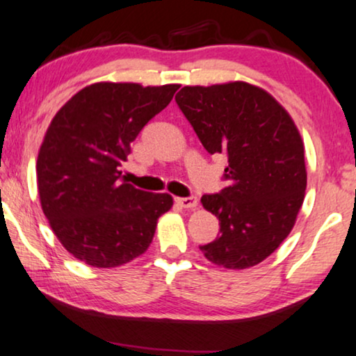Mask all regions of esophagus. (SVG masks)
Here are the masks:
<instances>
[{
    "mask_svg": "<svg viewBox=\"0 0 356 356\" xmlns=\"http://www.w3.org/2000/svg\"><path fill=\"white\" fill-rule=\"evenodd\" d=\"M177 202L184 209H193L197 206V197L196 196H188V197H177Z\"/></svg>",
    "mask_w": 356,
    "mask_h": 356,
    "instance_id": "esophagus-1",
    "label": "esophagus"
}]
</instances>
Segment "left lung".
Instances as JSON below:
<instances>
[{
  "label": "left lung",
  "mask_w": 356,
  "mask_h": 356,
  "mask_svg": "<svg viewBox=\"0 0 356 356\" xmlns=\"http://www.w3.org/2000/svg\"><path fill=\"white\" fill-rule=\"evenodd\" d=\"M175 100L204 149L228 157L227 186L201 199L220 235L199 250L227 269L259 264L289 236L305 199V149L293 120L246 82L186 86Z\"/></svg>",
  "instance_id": "8db88e82"
}]
</instances>
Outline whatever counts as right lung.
I'll return each instance as SVG.
<instances>
[{
	"label": "right lung",
	"instance_id": "right-lung-1",
	"mask_svg": "<svg viewBox=\"0 0 356 356\" xmlns=\"http://www.w3.org/2000/svg\"><path fill=\"white\" fill-rule=\"evenodd\" d=\"M178 89L97 82L51 120L37 160L38 194L51 230L76 259L116 267L152 243L173 199L121 181L120 168L131 143Z\"/></svg>",
	"mask_w": 356,
	"mask_h": 356
}]
</instances>
